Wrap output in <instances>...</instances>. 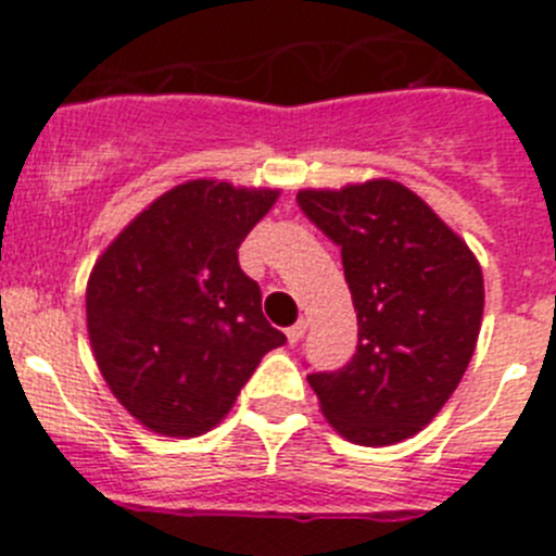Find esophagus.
I'll use <instances>...</instances> for the list:
<instances>
[{"label":"esophagus","mask_w":556,"mask_h":556,"mask_svg":"<svg viewBox=\"0 0 556 556\" xmlns=\"http://www.w3.org/2000/svg\"><path fill=\"white\" fill-rule=\"evenodd\" d=\"M303 333H306V320H298L294 326L287 328V339H289V345H298L303 339Z\"/></svg>","instance_id":"esophagus-1"}]
</instances>
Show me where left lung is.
I'll return each instance as SVG.
<instances>
[{"mask_svg": "<svg viewBox=\"0 0 556 556\" xmlns=\"http://www.w3.org/2000/svg\"><path fill=\"white\" fill-rule=\"evenodd\" d=\"M298 205L342 248L358 320L351 362L308 384L345 440L401 443L434 420L468 370L484 312L479 262L395 180L303 189Z\"/></svg>", "mask_w": 556, "mask_h": 556, "instance_id": "1", "label": "left lung"}]
</instances>
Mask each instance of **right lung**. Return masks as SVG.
<instances>
[{"label": "right lung", "instance_id": "add662e5", "mask_svg": "<svg viewBox=\"0 0 556 556\" xmlns=\"http://www.w3.org/2000/svg\"><path fill=\"white\" fill-rule=\"evenodd\" d=\"M275 200L278 189L186 180L97 258L86 289L91 351L116 401L155 434L214 429L264 353L287 342L236 253Z\"/></svg>", "mask_w": 556, "mask_h": 556}]
</instances>
